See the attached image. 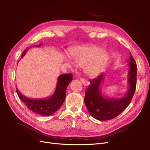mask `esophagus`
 Segmentation results:
<instances>
[{"instance_id": "obj_1", "label": "esophagus", "mask_w": 150, "mask_h": 150, "mask_svg": "<svg viewBox=\"0 0 150 150\" xmlns=\"http://www.w3.org/2000/svg\"><path fill=\"white\" fill-rule=\"evenodd\" d=\"M80 80L81 81V82L83 83V84L84 86H88L89 84V82L87 80H86L85 79H84L83 78H80Z\"/></svg>"}]
</instances>
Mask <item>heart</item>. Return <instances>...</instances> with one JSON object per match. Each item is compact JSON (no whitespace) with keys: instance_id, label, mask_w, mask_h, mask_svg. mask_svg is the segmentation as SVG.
Listing matches in <instances>:
<instances>
[{"instance_id":"1","label":"heart","mask_w":150,"mask_h":150,"mask_svg":"<svg viewBox=\"0 0 150 150\" xmlns=\"http://www.w3.org/2000/svg\"><path fill=\"white\" fill-rule=\"evenodd\" d=\"M67 53L69 58L76 65L83 67L85 74L89 76L103 72L109 59L106 50L92 45L73 47Z\"/></svg>"}]
</instances>
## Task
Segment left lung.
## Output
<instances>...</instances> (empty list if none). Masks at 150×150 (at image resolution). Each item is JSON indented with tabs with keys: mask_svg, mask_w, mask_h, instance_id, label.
Wrapping results in <instances>:
<instances>
[{
	"mask_svg": "<svg viewBox=\"0 0 150 150\" xmlns=\"http://www.w3.org/2000/svg\"><path fill=\"white\" fill-rule=\"evenodd\" d=\"M129 54V62L127 64L129 67L128 74V89L123 97L110 98L103 96L100 85L104 79V74L89 81L91 84L85 93L84 103L94 119L100 121L111 120L122 113L129 105L136 91L137 71L136 61L131 52Z\"/></svg>",
	"mask_w": 150,
	"mask_h": 150,
	"instance_id": "8db88e82",
	"label": "left lung"
}]
</instances>
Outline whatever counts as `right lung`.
<instances>
[{
  "label": "right lung",
  "instance_id": "add662e5",
  "mask_svg": "<svg viewBox=\"0 0 150 150\" xmlns=\"http://www.w3.org/2000/svg\"><path fill=\"white\" fill-rule=\"evenodd\" d=\"M41 44L36 47H41ZM28 47L22 53L21 57L25 54ZM72 80V75L70 73L62 74L58 76L56 89L53 95L44 99H30L19 91L16 88V92L19 98L24 103L27 107L36 114L42 116H49L57 112L64 103L66 97V92L68 84Z\"/></svg>",
  "mask_w": 150,
  "mask_h": 150
}]
</instances>
